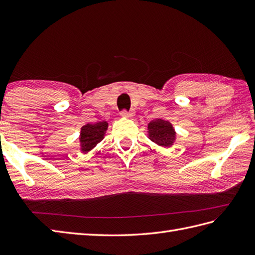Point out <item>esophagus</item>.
<instances>
[{"label":"esophagus","instance_id":"obj_1","mask_svg":"<svg viewBox=\"0 0 255 255\" xmlns=\"http://www.w3.org/2000/svg\"><path fill=\"white\" fill-rule=\"evenodd\" d=\"M122 115H123L124 117H127V118L133 117V116H134V111H129V112L123 111V112H122Z\"/></svg>","mask_w":255,"mask_h":255}]
</instances>
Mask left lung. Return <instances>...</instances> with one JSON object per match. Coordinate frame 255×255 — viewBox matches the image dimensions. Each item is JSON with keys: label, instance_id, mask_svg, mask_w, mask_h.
Wrapping results in <instances>:
<instances>
[{"label": "left lung", "instance_id": "left-lung-1", "mask_svg": "<svg viewBox=\"0 0 255 255\" xmlns=\"http://www.w3.org/2000/svg\"><path fill=\"white\" fill-rule=\"evenodd\" d=\"M148 138L160 147L170 148L176 141V131L170 122L154 119L148 124Z\"/></svg>", "mask_w": 255, "mask_h": 255}]
</instances>
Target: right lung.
<instances>
[{"label":"right lung","mask_w":255,"mask_h":255,"mask_svg":"<svg viewBox=\"0 0 255 255\" xmlns=\"http://www.w3.org/2000/svg\"><path fill=\"white\" fill-rule=\"evenodd\" d=\"M108 128L107 122H100L96 124H86L81 128L80 132V151L88 153L99 144L106 133Z\"/></svg>","instance_id":"obj_1"}]
</instances>
